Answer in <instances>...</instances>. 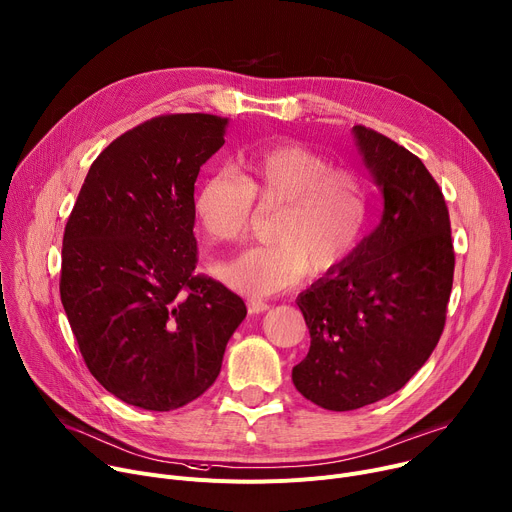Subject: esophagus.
<instances>
[{
    "mask_svg": "<svg viewBox=\"0 0 512 512\" xmlns=\"http://www.w3.org/2000/svg\"><path fill=\"white\" fill-rule=\"evenodd\" d=\"M247 306H249V312H251V314H259V312L269 310V304H267L265 300H257V298H251V300L247 302Z\"/></svg>",
    "mask_w": 512,
    "mask_h": 512,
    "instance_id": "esophagus-1",
    "label": "esophagus"
}]
</instances>
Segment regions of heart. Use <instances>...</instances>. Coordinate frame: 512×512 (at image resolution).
Segmentation results:
<instances>
[{"label": "heart", "instance_id": "heart-1", "mask_svg": "<svg viewBox=\"0 0 512 512\" xmlns=\"http://www.w3.org/2000/svg\"><path fill=\"white\" fill-rule=\"evenodd\" d=\"M257 206L277 210L275 243L249 249L218 269L226 286L247 296L294 288L308 269L314 275L339 269L359 251L371 222L365 179L300 143L243 153L237 173L210 175L194 200L202 230L216 243L245 241Z\"/></svg>", "mask_w": 512, "mask_h": 512}]
</instances>
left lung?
<instances>
[{
	"label": "left lung",
	"instance_id": "left-lung-1",
	"mask_svg": "<svg viewBox=\"0 0 512 512\" xmlns=\"http://www.w3.org/2000/svg\"><path fill=\"white\" fill-rule=\"evenodd\" d=\"M353 134L382 190V220L345 265L298 296L310 351L292 369L304 398L337 412L398 392L425 365L455 267L447 204L423 161L361 124Z\"/></svg>",
	"mask_w": 512,
	"mask_h": 512
}]
</instances>
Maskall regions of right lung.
<instances>
[{"label": "right lung", "instance_id": "right-lung-1", "mask_svg": "<svg viewBox=\"0 0 512 512\" xmlns=\"http://www.w3.org/2000/svg\"><path fill=\"white\" fill-rule=\"evenodd\" d=\"M228 120L167 114L91 163L65 226L61 302L87 369L110 394L175 410L218 378L245 302L196 275L194 183Z\"/></svg>", "mask_w": 512, "mask_h": 512}]
</instances>
